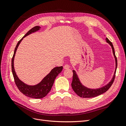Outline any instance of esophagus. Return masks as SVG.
<instances>
[{
  "label": "esophagus",
  "mask_w": 126,
  "mask_h": 126,
  "mask_svg": "<svg viewBox=\"0 0 126 126\" xmlns=\"http://www.w3.org/2000/svg\"><path fill=\"white\" fill-rule=\"evenodd\" d=\"M69 68H70V66L68 65V64H64V66H63V68H64V69H68Z\"/></svg>",
  "instance_id": "esophagus-1"
}]
</instances>
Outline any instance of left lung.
Wrapping results in <instances>:
<instances>
[{"instance_id": "1", "label": "left lung", "mask_w": 126, "mask_h": 126, "mask_svg": "<svg viewBox=\"0 0 126 126\" xmlns=\"http://www.w3.org/2000/svg\"><path fill=\"white\" fill-rule=\"evenodd\" d=\"M106 41L107 43L111 46L114 58H115V72H114L112 78L111 79V80H110L107 84L104 86L98 88H88L82 85V83L81 82L78 77V76L77 75V73H76V71L75 70H72V72H73V77H72L71 87L72 89L75 91V93L77 95H78L79 97L82 98H93L98 96L99 95H100L106 93V91L110 88V87L111 86L113 82L114 79H115V78L116 71L117 67V60L115 55V49H114L112 44L109 41V40L107 38H106Z\"/></svg>"}]
</instances>
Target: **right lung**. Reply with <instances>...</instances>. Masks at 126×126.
I'll use <instances>...</instances> for the list:
<instances>
[{
    "instance_id": "obj_1",
    "label": "right lung",
    "mask_w": 126,
    "mask_h": 126,
    "mask_svg": "<svg viewBox=\"0 0 126 126\" xmlns=\"http://www.w3.org/2000/svg\"><path fill=\"white\" fill-rule=\"evenodd\" d=\"M40 28V27L38 26L34 27L33 28L29 30L26 35L18 41V44L16 45V47L15 49L14 54L12 60H11V69H12V72L15 83L17 86L18 89L26 96L35 99L43 98L46 96L49 91H50L57 76L62 72L63 68V66L56 67L54 68L48 75H47L42 79V80H41L40 82L35 85H29L26 84L18 78L14 68V58L17 48L19 45L20 44L21 41L25 37L27 36L32 33L38 31Z\"/></svg>"
}]
</instances>
